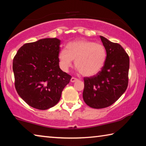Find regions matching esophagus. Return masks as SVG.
Masks as SVG:
<instances>
[{
	"label": "esophagus",
	"mask_w": 146,
	"mask_h": 146,
	"mask_svg": "<svg viewBox=\"0 0 146 146\" xmlns=\"http://www.w3.org/2000/svg\"><path fill=\"white\" fill-rule=\"evenodd\" d=\"M78 80L77 78H74V77H72L71 78V80H70V82H72V83H74V82H77Z\"/></svg>",
	"instance_id": "esophagus-1"
}]
</instances>
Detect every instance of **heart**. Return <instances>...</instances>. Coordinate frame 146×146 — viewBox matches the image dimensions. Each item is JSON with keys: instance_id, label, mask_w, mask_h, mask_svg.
<instances>
[{"instance_id": "b5f03b06", "label": "heart", "mask_w": 146, "mask_h": 146, "mask_svg": "<svg viewBox=\"0 0 146 146\" xmlns=\"http://www.w3.org/2000/svg\"><path fill=\"white\" fill-rule=\"evenodd\" d=\"M62 50L59 59L62 69L67 70L75 60V66L83 76L90 77L98 74L104 67L107 59L104 45L88 40H76Z\"/></svg>"}]
</instances>
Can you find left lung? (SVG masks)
I'll return each mask as SVG.
<instances>
[{
  "instance_id": "1",
  "label": "left lung",
  "mask_w": 146,
  "mask_h": 146,
  "mask_svg": "<svg viewBox=\"0 0 146 146\" xmlns=\"http://www.w3.org/2000/svg\"><path fill=\"white\" fill-rule=\"evenodd\" d=\"M100 39L107 52L105 65L98 74L84 78L83 98L94 109H103L113 104L127 89L129 57L120 44Z\"/></svg>"
}]
</instances>
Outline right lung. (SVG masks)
I'll list each match as a JSON object with an SVG mask.
<instances>
[{"label": "right lung", "mask_w": 146, "mask_h": 146, "mask_svg": "<svg viewBox=\"0 0 146 146\" xmlns=\"http://www.w3.org/2000/svg\"><path fill=\"white\" fill-rule=\"evenodd\" d=\"M61 40L45 38L26 43L17 52L13 70L17 92L33 108L46 110L59 102L71 76L59 68Z\"/></svg>", "instance_id": "obj_1"}]
</instances>
